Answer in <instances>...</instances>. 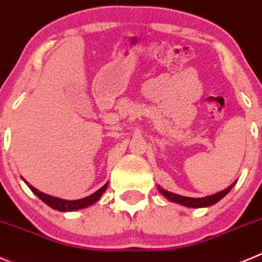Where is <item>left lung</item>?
<instances>
[{"label": "left lung", "instance_id": "left-lung-1", "mask_svg": "<svg viewBox=\"0 0 262 262\" xmlns=\"http://www.w3.org/2000/svg\"><path fill=\"white\" fill-rule=\"evenodd\" d=\"M235 183H233L230 187H228L227 189L222 190L219 193H215V194L211 195H207V197H202V199H190V197H184V195H179V194H175V193L171 192H167V190L162 189V188L157 187L159 192L161 193L162 195H165L169 201L172 202H177V204L183 205V206H187V207H207V206H211V205L216 204L219 202L220 200L224 197V195L228 194L230 189L233 188Z\"/></svg>", "mask_w": 262, "mask_h": 262}]
</instances>
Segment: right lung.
Masks as SVG:
<instances>
[{
  "mask_svg": "<svg viewBox=\"0 0 262 262\" xmlns=\"http://www.w3.org/2000/svg\"><path fill=\"white\" fill-rule=\"evenodd\" d=\"M27 183L28 187L32 189V192L34 193L35 195H38L46 205H48L50 207H52L53 210H57V211H75V210H80V209H84V207L91 206L93 205L95 202H97L100 200L101 195L103 194V192L106 190L107 188L108 183H106L103 187H101L100 189L96 190L95 193H92L91 195L85 197V199H80V200H75V201H68V200H62V199H57V197H52V195H48L46 193L39 192L38 189H35L33 185H30L29 183Z\"/></svg>",
  "mask_w": 262,
  "mask_h": 262,
  "instance_id": "add662e5",
  "label": "right lung"
}]
</instances>
